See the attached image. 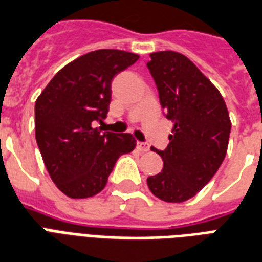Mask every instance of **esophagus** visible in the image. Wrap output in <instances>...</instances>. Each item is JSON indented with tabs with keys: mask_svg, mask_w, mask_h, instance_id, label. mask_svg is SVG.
Returning a JSON list of instances; mask_svg holds the SVG:
<instances>
[{
	"mask_svg": "<svg viewBox=\"0 0 262 262\" xmlns=\"http://www.w3.org/2000/svg\"><path fill=\"white\" fill-rule=\"evenodd\" d=\"M137 147H138L141 152H147L149 150V145L145 142H138L137 143Z\"/></svg>",
	"mask_w": 262,
	"mask_h": 262,
	"instance_id": "esophagus-1",
	"label": "esophagus"
}]
</instances>
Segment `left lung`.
I'll use <instances>...</instances> for the list:
<instances>
[{"label": "left lung", "mask_w": 262, "mask_h": 262, "mask_svg": "<svg viewBox=\"0 0 262 262\" xmlns=\"http://www.w3.org/2000/svg\"><path fill=\"white\" fill-rule=\"evenodd\" d=\"M147 69L166 117L174 123L166 149L152 147L163 170L147 178V186L164 202L182 203L203 189L225 159L229 113L220 91L185 55L153 52Z\"/></svg>", "instance_id": "8db88e82"}]
</instances>
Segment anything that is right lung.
<instances>
[{
    "label": "right lung",
    "mask_w": 262,
    "mask_h": 262,
    "mask_svg": "<svg viewBox=\"0 0 262 262\" xmlns=\"http://www.w3.org/2000/svg\"><path fill=\"white\" fill-rule=\"evenodd\" d=\"M139 55L98 49L60 69L35 101V141L49 176L72 199L99 193L121 155L137 145L131 134L102 133L112 80Z\"/></svg>",
    "instance_id": "right-lung-1"
}]
</instances>
